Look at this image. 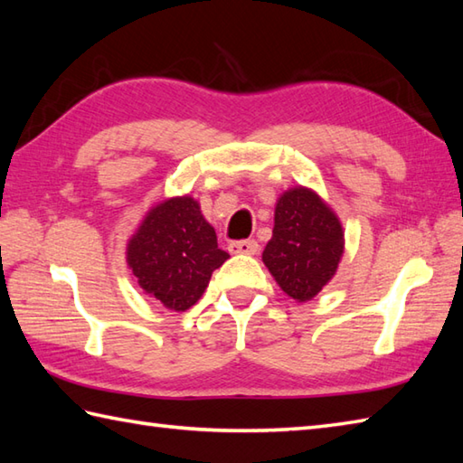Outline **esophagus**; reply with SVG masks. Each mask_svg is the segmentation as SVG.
<instances>
[{
    "mask_svg": "<svg viewBox=\"0 0 463 463\" xmlns=\"http://www.w3.org/2000/svg\"><path fill=\"white\" fill-rule=\"evenodd\" d=\"M229 250L232 254H257L259 252V242L257 241H232L229 244Z\"/></svg>",
    "mask_w": 463,
    "mask_h": 463,
    "instance_id": "obj_1",
    "label": "esophagus"
}]
</instances>
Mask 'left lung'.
Segmentation results:
<instances>
[{
  "instance_id": "1",
  "label": "left lung",
  "mask_w": 463,
  "mask_h": 463,
  "mask_svg": "<svg viewBox=\"0 0 463 463\" xmlns=\"http://www.w3.org/2000/svg\"><path fill=\"white\" fill-rule=\"evenodd\" d=\"M342 250L340 221L318 194L298 186L280 196L262 260L288 297L300 302L317 297L336 272Z\"/></svg>"
}]
</instances>
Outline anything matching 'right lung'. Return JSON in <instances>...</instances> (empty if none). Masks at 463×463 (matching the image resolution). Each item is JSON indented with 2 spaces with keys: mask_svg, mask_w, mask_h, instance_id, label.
Instances as JSON below:
<instances>
[{
  "mask_svg": "<svg viewBox=\"0 0 463 463\" xmlns=\"http://www.w3.org/2000/svg\"><path fill=\"white\" fill-rule=\"evenodd\" d=\"M226 259L191 196L156 204L127 247V262L141 288L171 310L191 308Z\"/></svg>",
  "mask_w": 463,
  "mask_h": 463,
  "instance_id": "obj_1",
  "label": "right lung"
}]
</instances>
